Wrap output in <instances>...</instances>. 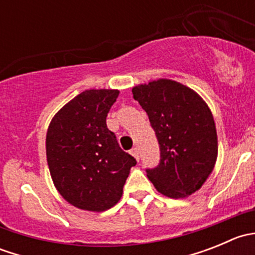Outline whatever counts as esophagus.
<instances>
[{
  "label": "esophagus",
  "mask_w": 255,
  "mask_h": 255,
  "mask_svg": "<svg viewBox=\"0 0 255 255\" xmlns=\"http://www.w3.org/2000/svg\"><path fill=\"white\" fill-rule=\"evenodd\" d=\"M130 154H132V155L134 156V158L137 159V160H139V149H138L137 146H134V148H133L132 150H130Z\"/></svg>",
  "instance_id": "1"
}]
</instances>
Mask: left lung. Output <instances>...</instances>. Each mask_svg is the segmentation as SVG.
Returning <instances> with one entry per match:
<instances>
[{"mask_svg":"<svg viewBox=\"0 0 255 255\" xmlns=\"http://www.w3.org/2000/svg\"><path fill=\"white\" fill-rule=\"evenodd\" d=\"M149 117L160 161L146 169L160 194L182 199L202 186L217 159V132L206 102L180 82L160 79L132 89Z\"/></svg>","mask_w":255,"mask_h":255,"instance_id":"left-lung-1","label":"left lung"}]
</instances>
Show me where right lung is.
<instances>
[{
	"label": "right lung",
	"instance_id": "right-lung-1",
	"mask_svg": "<svg viewBox=\"0 0 255 255\" xmlns=\"http://www.w3.org/2000/svg\"><path fill=\"white\" fill-rule=\"evenodd\" d=\"M118 90H86L51 120L47 160L59 194L73 206L102 212L115 206L137 160L122 150L106 117Z\"/></svg>",
	"mask_w": 255,
	"mask_h": 255
}]
</instances>
